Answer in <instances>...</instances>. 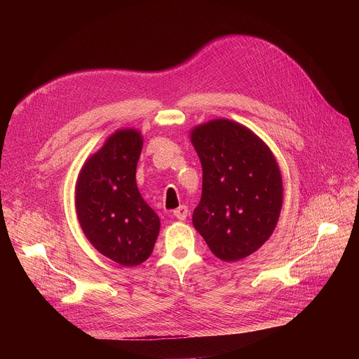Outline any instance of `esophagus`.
Here are the masks:
<instances>
[{"label": "esophagus", "mask_w": 359, "mask_h": 359, "mask_svg": "<svg viewBox=\"0 0 359 359\" xmlns=\"http://www.w3.org/2000/svg\"><path fill=\"white\" fill-rule=\"evenodd\" d=\"M175 217L177 218V219H180V221H184L186 219V217H187V214H189V210H187V206L186 205H180L177 210H175Z\"/></svg>", "instance_id": "1"}]
</instances>
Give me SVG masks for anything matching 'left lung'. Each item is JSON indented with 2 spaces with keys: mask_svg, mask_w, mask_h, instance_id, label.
I'll use <instances>...</instances> for the list:
<instances>
[{
  "mask_svg": "<svg viewBox=\"0 0 359 359\" xmlns=\"http://www.w3.org/2000/svg\"><path fill=\"white\" fill-rule=\"evenodd\" d=\"M191 138L202 164L195 229L221 260L250 256L273 233L284 198L273 154L250 129L229 119L196 126Z\"/></svg>",
  "mask_w": 359,
  "mask_h": 359,
  "instance_id": "obj_1",
  "label": "left lung"
}]
</instances>
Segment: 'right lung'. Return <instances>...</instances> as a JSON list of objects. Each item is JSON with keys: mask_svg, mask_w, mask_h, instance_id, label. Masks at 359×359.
I'll use <instances>...</instances> for the list:
<instances>
[{"mask_svg": "<svg viewBox=\"0 0 359 359\" xmlns=\"http://www.w3.org/2000/svg\"><path fill=\"white\" fill-rule=\"evenodd\" d=\"M141 134L122 129L84 164L75 208L88 241L122 266H137L153 253L160 218L137 187Z\"/></svg>", "mask_w": 359, "mask_h": 359, "instance_id": "obj_1", "label": "right lung"}]
</instances>
